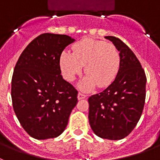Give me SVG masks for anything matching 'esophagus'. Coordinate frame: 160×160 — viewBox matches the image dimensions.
Wrapping results in <instances>:
<instances>
[{
  "label": "esophagus",
  "mask_w": 160,
  "mask_h": 160,
  "mask_svg": "<svg viewBox=\"0 0 160 160\" xmlns=\"http://www.w3.org/2000/svg\"><path fill=\"white\" fill-rule=\"evenodd\" d=\"M77 98H78V100H80V99H84V98H86V95H84V93H81V92H79V93H78Z\"/></svg>",
  "instance_id": "34e87169"
}]
</instances>
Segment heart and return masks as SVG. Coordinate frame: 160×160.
Returning <instances> with one entry per match:
<instances>
[{
    "label": "heart",
    "mask_w": 160,
    "mask_h": 160,
    "mask_svg": "<svg viewBox=\"0 0 160 160\" xmlns=\"http://www.w3.org/2000/svg\"><path fill=\"white\" fill-rule=\"evenodd\" d=\"M72 50H64L60 55V69L68 81H74L81 74L83 66L87 75L78 84L82 91L91 90L97 84L106 87L115 80L120 67V53L112 43L84 38L77 41Z\"/></svg>",
    "instance_id": "b5f03b06"
}]
</instances>
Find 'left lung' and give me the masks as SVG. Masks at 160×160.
<instances>
[{"label":"left lung","mask_w":160,"mask_h":160,"mask_svg":"<svg viewBox=\"0 0 160 160\" xmlns=\"http://www.w3.org/2000/svg\"><path fill=\"white\" fill-rule=\"evenodd\" d=\"M105 38L119 51L120 67L109 86L88 98V121L99 138L120 140L132 132L140 119L146 99V77L128 45L115 37Z\"/></svg>","instance_id":"1"}]
</instances>
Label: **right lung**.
Masks as SVG:
<instances>
[{"mask_svg":"<svg viewBox=\"0 0 160 160\" xmlns=\"http://www.w3.org/2000/svg\"><path fill=\"white\" fill-rule=\"evenodd\" d=\"M75 41L67 35L44 33L20 55L13 73V107L23 129L38 140L57 138L77 103V90L61 75L60 55Z\"/></svg>","mask_w":160,"mask_h":160,"instance_id":"right-lung-1","label":"right lung"}]
</instances>
